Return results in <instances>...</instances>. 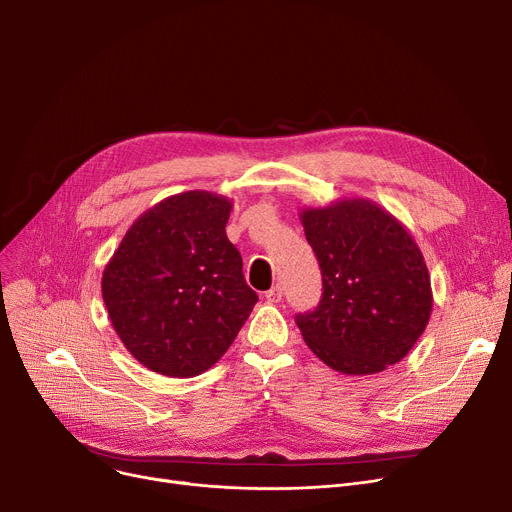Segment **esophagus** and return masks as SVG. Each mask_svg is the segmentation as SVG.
Wrapping results in <instances>:
<instances>
[{"label":"esophagus","mask_w":512,"mask_h":512,"mask_svg":"<svg viewBox=\"0 0 512 512\" xmlns=\"http://www.w3.org/2000/svg\"><path fill=\"white\" fill-rule=\"evenodd\" d=\"M266 299H268L270 303H281V299H283V289H281V285H274L270 291H266Z\"/></svg>","instance_id":"1"}]
</instances>
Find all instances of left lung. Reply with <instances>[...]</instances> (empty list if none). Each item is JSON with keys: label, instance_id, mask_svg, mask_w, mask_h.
<instances>
[{"label": "left lung", "instance_id": "obj_1", "mask_svg": "<svg viewBox=\"0 0 512 512\" xmlns=\"http://www.w3.org/2000/svg\"><path fill=\"white\" fill-rule=\"evenodd\" d=\"M322 270V299L295 322L313 355L344 375L402 361L422 336L430 277L408 229L377 203L346 199L301 213Z\"/></svg>", "mask_w": 512, "mask_h": 512}]
</instances>
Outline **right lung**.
<instances>
[{
	"label": "right lung",
	"mask_w": 512,
	"mask_h": 512,
	"mask_svg": "<svg viewBox=\"0 0 512 512\" xmlns=\"http://www.w3.org/2000/svg\"><path fill=\"white\" fill-rule=\"evenodd\" d=\"M231 203L207 190L174 194L125 233L102 274L110 322L131 355L168 377L211 369L258 301L225 233Z\"/></svg>",
	"instance_id": "right-lung-1"
}]
</instances>
